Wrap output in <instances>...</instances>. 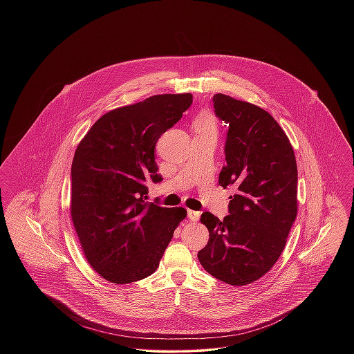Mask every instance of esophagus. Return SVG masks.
<instances>
[{
  "mask_svg": "<svg viewBox=\"0 0 354 354\" xmlns=\"http://www.w3.org/2000/svg\"><path fill=\"white\" fill-rule=\"evenodd\" d=\"M188 218H189V221H192V222H198L199 218H201V212H199V211L189 209V211H188Z\"/></svg>",
  "mask_w": 354,
  "mask_h": 354,
  "instance_id": "1",
  "label": "esophagus"
}]
</instances>
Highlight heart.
<instances>
[{"mask_svg": "<svg viewBox=\"0 0 354 354\" xmlns=\"http://www.w3.org/2000/svg\"><path fill=\"white\" fill-rule=\"evenodd\" d=\"M195 129L196 131H211V132H216V121L214 118V115L204 113L202 115H199L195 121Z\"/></svg>", "mask_w": 354, "mask_h": 354, "instance_id": "heart-1", "label": "heart"}]
</instances>
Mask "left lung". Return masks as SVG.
Returning a JSON list of instances; mask_svg holds the SVG:
<instances>
[{
	"label": "left lung",
	"instance_id": "1",
	"mask_svg": "<svg viewBox=\"0 0 354 354\" xmlns=\"http://www.w3.org/2000/svg\"><path fill=\"white\" fill-rule=\"evenodd\" d=\"M215 114L229 125L219 185L236 188L229 215L203 212L204 270L233 285H250L277 263L297 216V163L279 124L261 107L215 94Z\"/></svg>",
	"mask_w": 354,
	"mask_h": 354
}]
</instances>
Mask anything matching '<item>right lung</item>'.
<instances>
[{
	"label": "right lung",
	"instance_id": "obj_1",
	"mask_svg": "<svg viewBox=\"0 0 354 354\" xmlns=\"http://www.w3.org/2000/svg\"><path fill=\"white\" fill-rule=\"evenodd\" d=\"M192 94H162L103 114L79 143L71 169V216L90 266L109 282L147 278L176 227L183 207L146 202L160 183L155 145L192 104Z\"/></svg>",
	"mask_w": 354,
	"mask_h": 354
}]
</instances>
